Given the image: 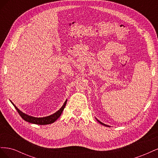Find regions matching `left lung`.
<instances>
[{"mask_svg":"<svg viewBox=\"0 0 158 158\" xmlns=\"http://www.w3.org/2000/svg\"><path fill=\"white\" fill-rule=\"evenodd\" d=\"M97 121H98V122H99V123L100 124H102V125H104V126H106V127H108L107 125H105V124H104V123H102L101 121H99V120H98V119H97Z\"/></svg>","mask_w":158,"mask_h":158,"instance_id":"8db88e82","label":"left lung"}]
</instances>
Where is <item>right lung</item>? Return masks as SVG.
Listing matches in <instances>:
<instances>
[{
  "label": "right lung",
  "mask_w": 158,
  "mask_h": 158,
  "mask_svg": "<svg viewBox=\"0 0 158 158\" xmlns=\"http://www.w3.org/2000/svg\"><path fill=\"white\" fill-rule=\"evenodd\" d=\"M66 102H67V100H66V102H64L63 106H62V107L58 111H56V113L51 114V115H50V116L45 117H41V118H37V117H31L30 115H27V114L23 113L21 111H20V110H19L16 107L15 105H14L12 102H11V103L13 104V106L16 109V111H18V114H20V117L23 119V120L28 122V123L36 124V125H49V124H51L52 123H54L56 120V119L61 115V113H63V111L66 106Z\"/></svg>",
  "instance_id": "right-lung-1"
}]
</instances>
